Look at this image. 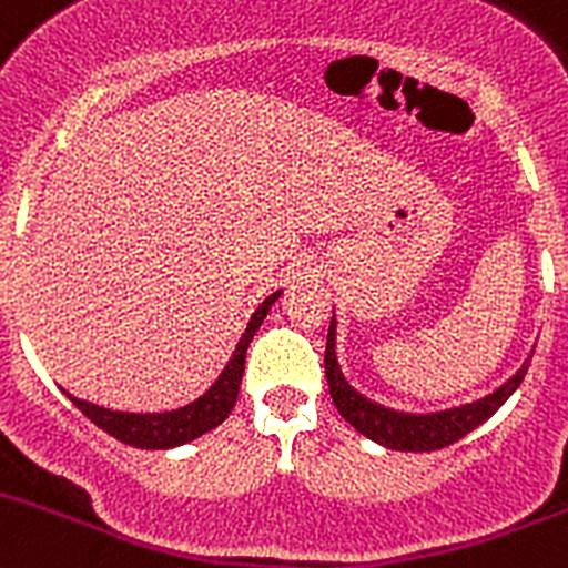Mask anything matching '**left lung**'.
<instances>
[{"label": "left lung", "instance_id": "8db88e82", "mask_svg": "<svg viewBox=\"0 0 568 568\" xmlns=\"http://www.w3.org/2000/svg\"><path fill=\"white\" fill-rule=\"evenodd\" d=\"M527 366H530V357L521 363V368L508 383H503L494 394L483 396V399L469 402V405L449 407V410L438 413H402L366 399V396L357 394L346 383L344 372L338 366V355H335V316L329 322L327 352H324V374H327L329 396H333L341 416L357 433L372 438L374 444L399 449V453H433V449H444L449 444L460 442L464 436H469L483 422H488L508 402V396L519 388L527 374Z\"/></svg>", "mask_w": 568, "mask_h": 568}]
</instances>
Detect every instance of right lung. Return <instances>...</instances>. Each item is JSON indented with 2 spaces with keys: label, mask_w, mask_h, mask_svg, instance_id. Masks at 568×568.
I'll list each match as a JSON object with an SVG mask.
<instances>
[{
  "label": "right lung",
  "mask_w": 568,
  "mask_h": 568,
  "mask_svg": "<svg viewBox=\"0 0 568 568\" xmlns=\"http://www.w3.org/2000/svg\"><path fill=\"white\" fill-rule=\"evenodd\" d=\"M283 291H274L272 296L257 305V311L252 313L250 324H246L244 335L235 344L233 357L227 361V366L222 368V374L216 377V383L205 390L202 396H196L189 405L178 407V410H163V413H124V410H110V407L93 405V402L77 399L69 390H63L88 418H91L97 427H102L108 436L119 438L121 444H130L138 449H172L183 447V444L194 442V438L205 436L207 430L219 427L224 418L230 416V410L235 407L239 399L241 377H244V363H246V349H250L252 335L257 333V327L263 324L266 313L272 311L274 302L280 300Z\"/></svg>",
  "instance_id": "add662e5"
}]
</instances>
